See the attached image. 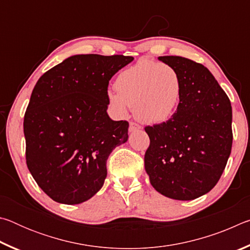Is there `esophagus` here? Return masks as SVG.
<instances>
[{"label":"esophagus","instance_id":"obj_1","mask_svg":"<svg viewBox=\"0 0 250 250\" xmlns=\"http://www.w3.org/2000/svg\"><path fill=\"white\" fill-rule=\"evenodd\" d=\"M140 129H141V125H138L137 122H133V121L130 122V125H129L130 132H132V131H135V130H140Z\"/></svg>","mask_w":250,"mask_h":250}]
</instances>
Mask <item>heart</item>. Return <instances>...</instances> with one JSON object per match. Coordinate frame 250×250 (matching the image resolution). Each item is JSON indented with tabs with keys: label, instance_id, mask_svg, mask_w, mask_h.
Returning a JSON list of instances; mask_svg holds the SVG:
<instances>
[{
	"label": "heart",
	"instance_id": "1",
	"mask_svg": "<svg viewBox=\"0 0 250 250\" xmlns=\"http://www.w3.org/2000/svg\"><path fill=\"white\" fill-rule=\"evenodd\" d=\"M108 92L110 104L121 115L134 107L135 117L146 124H162L174 115L183 83L179 71L167 64L142 58L122 70Z\"/></svg>",
	"mask_w": 250,
	"mask_h": 250
}]
</instances>
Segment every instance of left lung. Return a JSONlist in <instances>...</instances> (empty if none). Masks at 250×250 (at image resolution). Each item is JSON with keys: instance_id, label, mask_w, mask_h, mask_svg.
<instances>
[{"instance_id": "left-lung-1", "label": "left lung", "mask_w": 250, "mask_h": 250, "mask_svg": "<svg viewBox=\"0 0 250 250\" xmlns=\"http://www.w3.org/2000/svg\"><path fill=\"white\" fill-rule=\"evenodd\" d=\"M159 59L179 71L183 91L170 119L145 128L150 138L146 171L162 195L195 200L217 184L230 155V100L202 64L181 56Z\"/></svg>"}]
</instances>
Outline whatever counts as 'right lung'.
Instances as JSON below:
<instances>
[{
    "label": "right lung",
    "mask_w": 250,
    "mask_h": 250,
    "mask_svg": "<svg viewBox=\"0 0 250 250\" xmlns=\"http://www.w3.org/2000/svg\"><path fill=\"white\" fill-rule=\"evenodd\" d=\"M132 56L75 55L46 71L24 116L26 164L55 202L80 204L103 188L107 160L129 124L107 113L109 80Z\"/></svg>",
    "instance_id": "right-lung-1"
}]
</instances>
